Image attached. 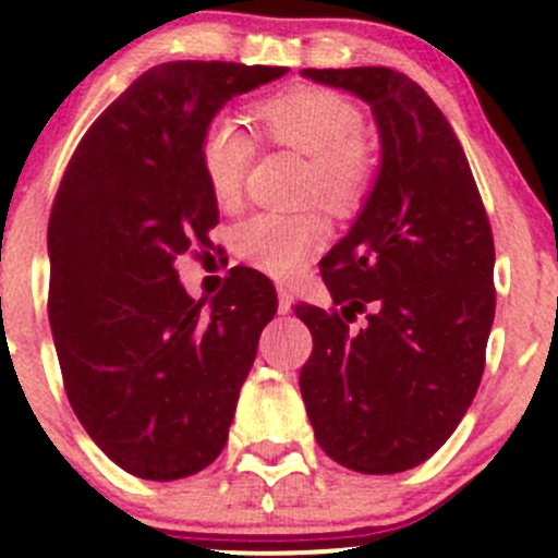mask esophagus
<instances>
[{
  "mask_svg": "<svg viewBox=\"0 0 558 558\" xmlns=\"http://www.w3.org/2000/svg\"><path fill=\"white\" fill-rule=\"evenodd\" d=\"M291 302H294V294L286 286H278V311L286 315L291 311Z\"/></svg>",
  "mask_w": 558,
  "mask_h": 558,
  "instance_id": "esophagus-1",
  "label": "esophagus"
}]
</instances>
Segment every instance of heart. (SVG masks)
<instances>
[{
    "mask_svg": "<svg viewBox=\"0 0 558 558\" xmlns=\"http://www.w3.org/2000/svg\"><path fill=\"white\" fill-rule=\"evenodd\" d=\"M267 143L307 156L305 196L331 216L345 218L362 207L373 185L375 159L364 134V116L351 99L329 88L300 86L262 99L253 107ZM256 156V140L240 121L216 116L202 132L199 165L207 189L223 210L243 199L245 178ZM326 243V223L315 210L256 213L234 229V251L251 267L291 278Z\"/></svg>",
    "mask_w": 558,
    "mask_h": 558,
    "instance_id": "1",
    "label": "heart"
}]
</instances>
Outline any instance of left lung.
I'll return each instance as SVG.
<instances>
[{
    "label": "left lung",
    "instance_id": "left-lung-1",
    "mask_svg": "<svg viewBox=\"0 0 558 558\" xmlns=\"http://www.w3.org/2000/svg\"><path fill=\"white\" fill-rule=\"evenodd\" d=\"M373 107L378 183L348 238L320 258L335 307L296 305L313 335L300 373L315 440L364 475L429 459L464 418L494 324V238L442 110L388 66L305 70ZM367 314L362 327H353Z\"/></svg>",
    "mask_w": 558,
    "mask_h": 558
}]
</instances>
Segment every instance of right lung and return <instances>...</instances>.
I'll return each mask as SVG.
<instances>
[{"instance_id":"right-lung-1","label":"right lung","mask_w":558,"mask_h":558,"mask_svg":"<svg viewBox=\"0 0 558 558\" xmlns=\"http://www.w3.org/2000/svg\"><path fill=\"white\" fill-rule=\"evenodd\" d=\"M286 66L167 61L143 72L77 143L48 221V318L66 399L129 475L178 481L218 459L258 335L269 280L234 267L210 307L174 262L213 251L218 205L202 132L238 94Z\"/></svg>"}]
</instances>
